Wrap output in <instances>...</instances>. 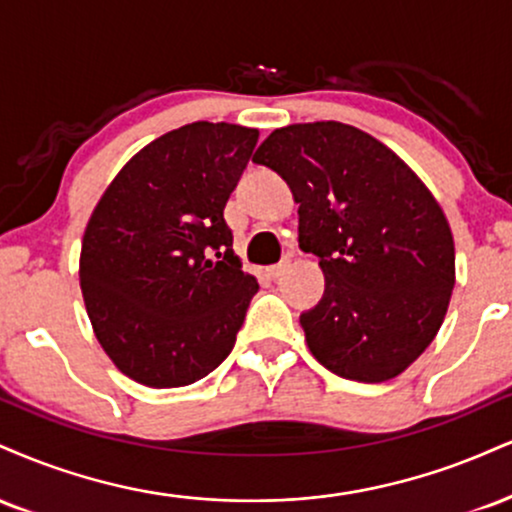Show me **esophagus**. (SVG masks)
I'll return each mask as SVG.
<instances>
[{
  "mask_svg": "<svg viewBox=\"0 0 512 512\" xmlns=\"http://www.w3.org/2000/svg\"><path fill=\"white\" fill-rule=\"evenodd\" d=\"M286 269H288V262L283 260V262H279V264H274V267H269V269H267V274L272 276V279L276 281V279H281V276H283V272H286Z\"/></svg>",
  "mask_w": 512,
  "mask_h": 512,
  "instance_id": "esophagus-1",
  "label": "esophagus"
}]
</instances>
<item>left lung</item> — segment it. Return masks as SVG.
<instances>
[{"mask_svg":"<svg viewBox=\"0 0 512 512\" xmlns=\"http://www.w3.org/2000/svg\"><path fill=\"white\" fill-rule=\"evenodd\" d=\"M252 162L288 183L300 248L324 272L322 300L300 315L312 355L343 379L398 377L434 341L455 283L439 202L396 152L348 123L276 128Z\"/></svg>","mask_w":512,"mask_h":512,"instance_id":"obj_1","label":"left lung"}]
</instances>
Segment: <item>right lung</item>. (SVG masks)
<instances>
[{"label": "right lung", "mask_w": 512, "mask_h": 512, "mask_svg": "<svg viewBox=\"0 0 512 512\" xmlns=\"http://www.w3.org/2000/svg\"><path fill=\"white\" fill-rule=\"evenodd\" d=\"M260 131L195 121L164 133L104 190L80 250V288L104 353L126 377L176 389L229 357L255 276L224 207Z\"/></svg>", "instance_id": "right-lung-1"}]
</instances>
